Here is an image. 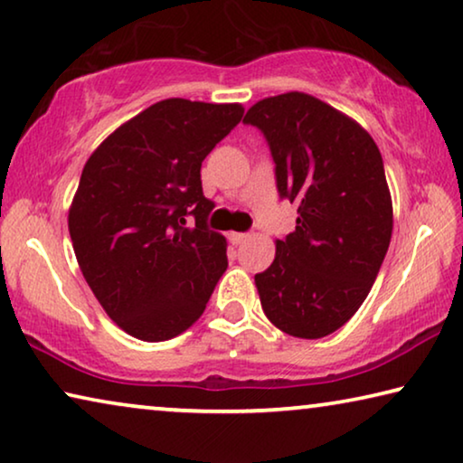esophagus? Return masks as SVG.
I'll return each instance as SVG.
<instances>
[{"instance_id":"esophagus-1","label":"esophagus","mask_w":463,"mask_h":463,"mask_svg":"<svg viewBox=\"0 0 463 463\" xmlns=\"http://www.w3.org/2000/svg\"><path fill=\"white\" fill-rule=\"evenodd\" d=\"M229 239H231L232 245H241V243H245V241L249 239V234L247 232H231Z\"/></svg>"}]
</instances>
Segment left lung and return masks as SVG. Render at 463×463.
<instances>
[{"label":"left lung","mask_w":463,"mask_h":463,"mask_svg":"<svg viewBox=\"0 0 463 463\" xmlns=\"http://www.w3.org/2000/svg\"><path fill=\"white\" fill-rule=\"evenodd\" d=\"M245 123L266 136L297 229L255 274L261 309L284 334H334L369 295L393 231V205L375 139L361 123L305 92L258 100Z\"/></svg>","instance_id":"8db88e82"}]
</instances>
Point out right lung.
Masks as SVG:
<instances>
[{
	"mask_svg": "<svg viewBox=\"0 0 463 463\" xmlns=\"http://www.w3.org/2000/svg\"><path fill=\"white\" fill-rule=\"evenodd\" d=\"M243 111L239 102H154L86 160L68 214L73 253L102 309L137 340L192 327L229 266L226 239L205 226L212 202L200 171Z\"/></svg>",
	"mask_w": 463,
	"mask_h": 463,
	"instance_id": "right-lung-1",
	"label": "right lung"
}]
</instances>
